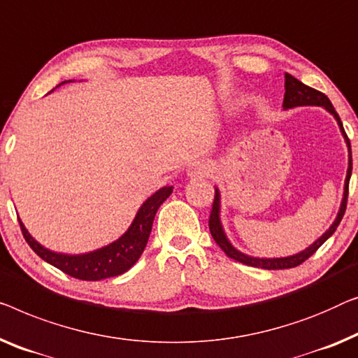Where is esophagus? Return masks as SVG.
Instances as JSON below:
<instances>
[{
  "label": "esophagus",
  "mask_w": 358,
  "mask_h": 358,
  "mask_svg": "<svg viewBox=\"0 0 358 358\" xmlns=\"http://www.w3.org/2000/svg\"><path fill=\"white\" fill-rule=\"evenodd\" d=\"M211 173V166L206 162H195L192 163L189 169H187V174L190 178L194 179H199V178H206Z\"/></svg>",
  "instance_id": "esophagus-1"
}]
</instances>
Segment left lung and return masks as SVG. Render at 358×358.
Masks as SVG:
<instances>
[{"instance_id": "obj_1", "label": "left lung", "mask_w": 358, "mask_h": 358, "mask_svg": "<svg viewBox=\"0 0 358 358\" xmlns=\"http://www.w3.org/2000/svg\"><path fill=\"white\" fill-rule=\"evenodd\" d=\"M284 89H286V93H284V101H282V108L284 110H291V108L295 106H323L326 111H329L331 115L334 116L336 121L339 124L341 132H343L344 141L347 143V148H349V168H347V176H345V182H344V196H343V203H341L339 213L336 216V220L333 224L329 226V229L324 232L323 236L320 237L318 241H315L312 245L308 248H305L300 253H295V255L291 257H284V258H257V257H250L245 255L231 245V242L227 241V237L224 234V229H222L221 224V217H220V206H221V200H220V190L215 189V200H213V208H211L210 213V220H208V226H210V232L213 236L215 242L221 247V250L226 253L227 257L232 258V260L243 263L247 266H255V268H263V269H287V268H295L313 255L318 248L323 245V243L329 239L331 236L334 234V231L338 229L341 220L345 213V206H347V195H349V180H350V174H352V150H350V141L347 137V134L344 131L343 122H341V117L338 113H336L334 106L331 105L329 98L321 93L318 90L312 89V87L305 85L300 82L299 79H295L294 76L286 74V82H284Z\"/></svg>"}]
</instances>
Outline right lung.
Returning a JSON list of instances; mask_svg holds the SVG:
<instances>
[{"mask_svg": "<svg viewBox=\"0 0 358 358\" xmlns=\"http://www.w3.org/2000/svg\"><path fill=\"white\" fill-rule=\"evenodd\" d=\"M171 194H173V187H168V185L155 192L148 200L143 201V205L134 217L131 227L117 241L106 247L98 248V250L82 253V255H67V253L48 250L29 234L22 221L19 220L20 231H22L24 239L27 241L30 248L41 260L76 279L100 281V279L119 276L136 265L148 242L155 215Z\"/></svg>", "mask_w": 358, "mask_h": 358, "instance_id": "1", "label": "right lung"}]
</instances>
